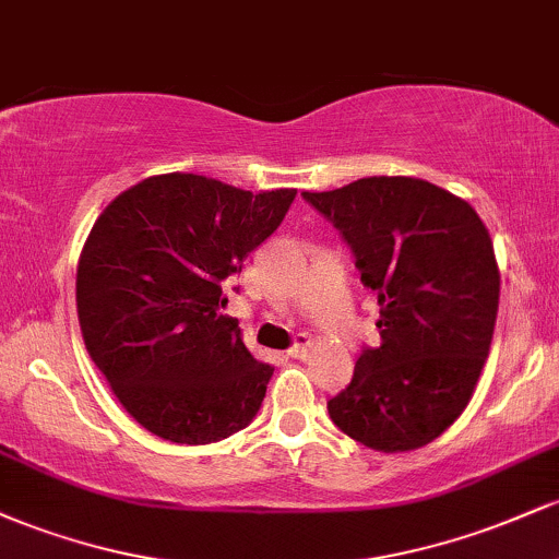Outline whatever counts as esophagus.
Returning <instances> with one entry per match:
<instances>
[{
    "label": "esophagus",
    "mask_w": 559,
    "mask_h": 559,
    "mask_svg": "<svg viewBox=\"0 0 559 559\" xmlns=\"http://www.w3.org/2000/svg\"><path fill=\"white\" fill-rule=\"evenodd\" d=\"M307 355H310V338L297 336V342L288 346V357H294V360H305Z\"/></svg>",
    "instance_id": "34e87169"
}]
</instances>
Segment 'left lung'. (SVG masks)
<instances>
[{
    "instance_id": "8db88e82",
    "label": "left lung",
    "mask_w": 559,
    "mask_h": 559,
    "mask_svg": "<svg viewBox=\"0 0 559 559\" xmlns=\"http://www.w3.org/2000/svg\"><path fill=\"white\" fill-rule=\"evenodd\" d=\"M301 199L338 230L381 307V344L362 346L329 400L331 420L378 452L428 444L463 415L489 357L499 307L489 230L420 178H360Z\"/></svg>"
}]
</instances>
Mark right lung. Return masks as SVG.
<instances>
[{"label":"right lung","mask_w":559,"mask_h":559,"mask_svg":"<svg viewBox=\"0 0 559 559\" xmlns=\"http://www.w3.org/2000/svg\"><path fill=\"white\" fill-rule=\"evenodd\" d=\"M294 197L168 173L115 197L94 223L75 275L83 342L146 431L213 444L258 415L273 368L221 316L223 286L275 234Z\"/></svg>","instance_id":"right-lung-1"}]
</instances>
